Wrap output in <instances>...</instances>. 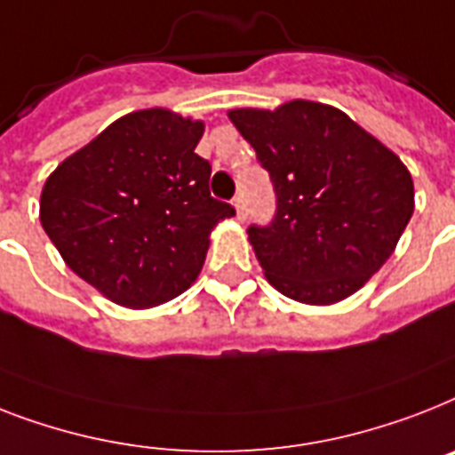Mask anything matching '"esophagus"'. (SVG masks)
<instances>
[{
  "instance_id": "34e87169",
  "label": "esophagus",
  "mask_w": 455,
  "mask_h": 455,
  "mask_svg": "<svg viewBox=\"0 0 455 455\" xmlns=\"http://www.w3.org/2000/svg\"><path fill=\"white\" fill-rule=\"evenodd\" d=\"M234 208H235V217H238L240 221L245 220V215H247V212H245V196H243V194L235 196V198H234Z\"/></svg>"
}]
</instances>
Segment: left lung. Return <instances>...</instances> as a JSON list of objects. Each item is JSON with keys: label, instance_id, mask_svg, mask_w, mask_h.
Segmentation results:
<instances>
[{"label": "left lung", "instance_id": "left-lung-1", "mask_svg": "<svg viewBox=\"0 0 455 455\" xmlns=\"http://www.w3.org/2000/svg\"><path fill=\"white\" fill-rule=\"evenodd\" d=\"M275 191V215L247 228L266 278L285 297L327 306L350 297L393 254L413 215L400 156L336 107L291 100L231 109Z\"/></svg>", "mask_w": 455, "mask_h": 455}]
</instances>
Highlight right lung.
I'll return each mask as SVG.
<instances>
[{
	"label": "right lung",
	"mask_w": 455,
	"mask_h": 455,
	"mask_svg": "<svg viewBox=\"0 0 455 455\" xmlns=\"http://www.w3.org/2000/svg\"><path fill=\"white\" fill-rule=\"evenodd\" d=\"M203 121L154 107L107 125L44 184L39 220L65 264L114 304H165L198 278L210 231L235 210L210 196Z\"/></svg>",
	"instance_id": "obj_1"
}]
</instances>
